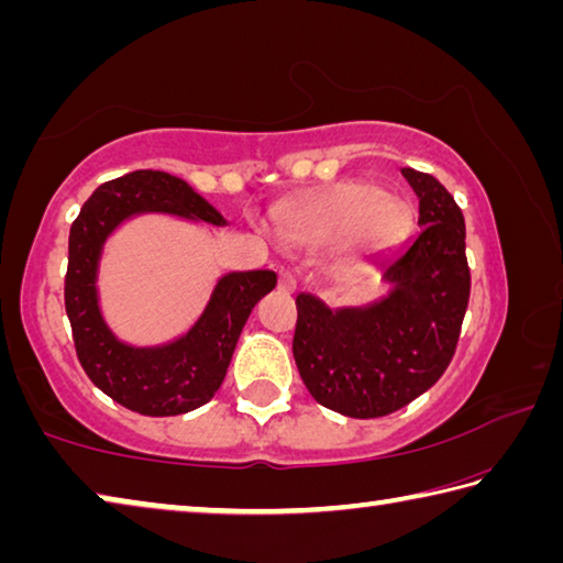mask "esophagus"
I'll return each mask as SVG.
<instances>
[{
  "label": "esophagus",
  "instance_id": "1",
  "mask_svg": "<svg viewBox=\"0 0 563 563\" xmlns=\"http://www.w3.org/2000/svg\"><path fill=\"white\" fill-rule=\"evenodd\" d=\"M278 288L285 292H292L295 288H298V280H295V275L290 271H283L278 275Z\"/></svg>",
  "mask_w": 563,
  "mask_h": 563
}]
</instances>
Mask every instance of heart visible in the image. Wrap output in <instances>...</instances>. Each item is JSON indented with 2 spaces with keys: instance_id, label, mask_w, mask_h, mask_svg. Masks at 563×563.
Returning a JSON list of instances; mask_svg holds the SVG:
<instances>
[{
  "instance_id": "b5f03b06",
  "label": "heart",
  "mask_w": 563,
  "mask_h": 563,
  "mask_svg": "<svg viewBox=\"0 0 563 563\" xmlns=\"http://www.w3.org/2000/svg\"><path fill=\"white\" fill-rule=\"evenodd\" d=\"M405 225V206L377 194L365 180H345L328 188L290 218V231L305 243H330L345 238L355 253H373L395 241Z\"/></svg>"
}]
</instances>
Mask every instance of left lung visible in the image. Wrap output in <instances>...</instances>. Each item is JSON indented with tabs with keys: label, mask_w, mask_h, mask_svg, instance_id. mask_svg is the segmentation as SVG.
<instances>
[{
	"label": "left lung",
	"mask_w": 563,
	"mask_h": 563,
	"mask_svg": "<svg viewBox=\"0 0 563 563\" xmlns=\"http://www.w3.org/2000/svg\"><path fill=\"white\" fill-rule=\"evenodd\" d=\"M402 176L419 198V231L375 258L389 295L338 310L310 292L295 298L302 383L322 407L355 419L393 415L444 375L470 302L462 208L434 176Z\"/></svg>",
	"instance_id": "obj_1"
}]
</instances>
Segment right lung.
<instances>
[{"label":"right lung","mask_w":563,"mask_h":563,"mask_svg":"<svg viewBox=\"0 0 563 563\" xmlns=\"http://www.w3.org/2000/svg\"><path fill=\"white\" fill-rule=\"evenodd\" d=\"M139 213H170L225 225V218L206 198L164 170H133L99 186L69 231L66 316L76 357L103 395L146 417L184 415L218 393L247 316L275 288L278 275L273 271L228 273L186 335L158 347L123 345L101 318L97 273L107 238Z\"/></svg>","instance_id":"add662e5"}]
</instances>
